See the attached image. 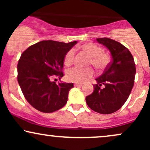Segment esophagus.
<instances>
[{
  "instance_id": "34e87169",
  "label": "esophagus",
  "mask_w": 150,
  "mask_h": 150,
  "mask_svg": "<svg viewBox=\"0 0 150 150\" xmlns=\"http://www.w3.org/2000/svg\"><path fill=\"white\" fill-rule=\"evenodd\" d=\"M75 87H82V83H75Z\"/></svg>"
}]
</instances>
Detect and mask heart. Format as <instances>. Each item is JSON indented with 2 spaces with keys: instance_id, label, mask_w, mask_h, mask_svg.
Returning a JSON list of instances; mask_svg holds the SVG:
<instances>
[{
  "instance_id": "b5f03b06",
  "label": "heart",
  "mask_w": 150,
  "mask_h": 150,
  "mask_svg": "<svg viewBox=\"0 0 150 150\" xmlns=\"http://www.w3.org/2000/svg\"><path fill=\"white\" fill-rule=\"evenodd\" d=\"M82 49L85 51L91 56L89 63L97 68L102 69L108 64L110 57L107 53L103 52V49L99 46L94 43H87L82 46ZM75 49H70L67 51L64 57L65 65H69L73 63L75 58ZM94 75V70L91 68H82L75 66L69 68L66 72V79L70 82L81 83L87 79L90 78Z\"/></svg>"
}]
</instances>
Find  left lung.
I'll return each instance as SVG.
<instances>
[{
  "mask_svg": "<svg viewBox=\"0 0 150 150\" xmlns=\"http://www.w3.org/2000/svg\"><path fill=\"white\" fill-rule=\"evenodd\" d=\"M97 41L107 48L112 61L96 79L94 91L87 96L86 102L93 111L109 114L120 109L128 99L134 85L135 65L131 53L120 43L108 38Z\"/></svg>",
  "mask_w": 150,
  "mask_h": 150,
  "instance_id": "1",
  "label": "left lung"
}]
</instances>
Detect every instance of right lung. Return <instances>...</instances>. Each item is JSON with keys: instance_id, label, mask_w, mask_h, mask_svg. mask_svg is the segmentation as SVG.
<instances>
[{"instance_id": "1", "label": "right lung", "mask_w": 150, "mask_h": 150, "mask_svg": "<svg viewBox=\"0 0 150 150\" xmlns=\"http://www.w3.org/2000/svg\"><path fill=\"white\" fill-rule=\"evenodd\" d=\"M77 41L66 43L42 41L22 53L18 64V81L25 99L34 108L52 113L66 104L73 83L56 84L51 79L63 76L62 69L67 51Z\"/></svg>"}]
</instances>
